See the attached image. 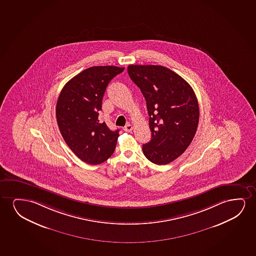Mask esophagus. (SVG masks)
Masks as SVG:
<instances>
[{
	"mask_svg": "<svg viewBox=\"0 0 256 256\" xmlns=\"http://www.w3.org/2000/svg\"><path fill=\"white\" fill-rule=\"evenodd\" d=\"M134 126L131 125V124H128L126 126L123 128V130L125 131V132H131L132 130H133Z\"/></svg>",
	"mask_w": 256,
	"mask_h": 256,
	"instance_id": "esophagus-1",
	"label": "esophagus"
}]
</instances>
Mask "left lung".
<instances>
[{
    "instance_id": "left-lung-1",
    "label": "left lung",
    "mask_w": 256,
    "mask_h": 256,
    "mask_svg": "<svg viewBox=\"0 0 256 256\" xmlns=\"http://www.w3.org/2000/svg\"><path fill=\"white\" fill-rule=\"evenodd\" d=\"M128 72L147 103L151 140L142 151L153 164H168L189 147L196 134L200 108L192 88L162 66L130 64Z\"/></svg>"
}]
</instances>
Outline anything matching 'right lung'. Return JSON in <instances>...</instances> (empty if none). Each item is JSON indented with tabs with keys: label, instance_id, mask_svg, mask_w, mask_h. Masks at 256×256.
Segmentation results:
<instances>
[{
	"label": "right lung",
	"instance_id": "1",
	"mask_svg": "<svg viewBox=\"0 0 256 256\" xmlns=\"http://www.w3.org/2000/svg\"><path fill=\"white\" fill-rule=\"evenodd\" d=\"M124 67L92 66L64 84L56 106L60 133L80 160L96 165L108 160L116 150L119 130L112 131L98 118L109 82Z\"/></svg>",
	"mask_w": 256,
	"mask_h": 256
}]
</instances>
